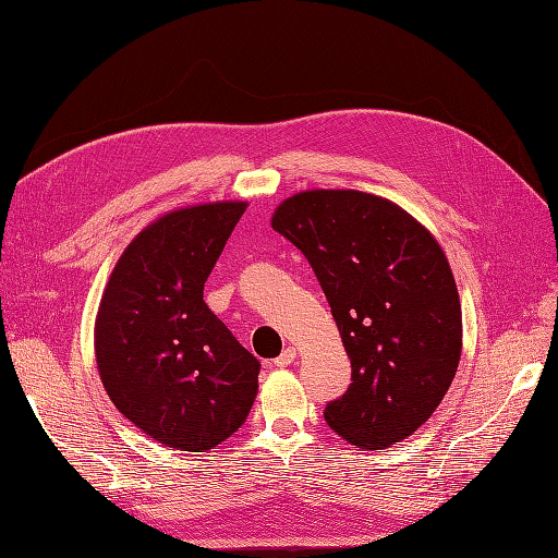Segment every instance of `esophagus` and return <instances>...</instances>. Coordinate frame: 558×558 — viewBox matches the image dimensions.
Masks as SVG:
<instances>
[{
    "label": "esophagus",
    "mask_w": 558,
    "mask_h": 558,
    "mask_svg": "<svg viewBox=\"0 0 558 558\" xmlns=\"http://www.w3.org/2000/svg\"><path fill=\"white\" fill-rule=\"evenodd\" d=\"M295 357H298L295 349H293V345H288V349H283V353H281L279 357H275V360L270 362V367H277V369H281V367H288V364L295 362Z\"/></svg>",
    "instance_id": "1"
}]
</instances>
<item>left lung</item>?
Masks as SVG:
<instances>
[{
    "label": "left lung",
    "mask_w": 558,
    "mask_h": 558,
    "mask_svg": "<svg viewBox=\"0 0 558 558\" xmlns=\"http://www.w3.org/2000/svg\"><path fill=\"white\" fill-rule=\"evenodd\" d=\"M272 228L310 260L351 357V386L325 422L364 450L399 444L432 417L462 355L444 248L407 209L353 189L286 198Z\"/></svg>",
    "instance_id": "obj_1"
}]
</instances>
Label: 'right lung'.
Listing matches in <instances>:
<instances>
[{"label":"right lung","mask_w":558,"mask_h":558,"mask_svg":"<svg viewBox=\"0 0 558 558\" xmlns=\"http://www.w3.org/2000/svg\"><path fill=\"white\" fill-rule=\"evenodd\" d=\"M246 203L175 209L131 240L94 325L96 367L118 411L168 448L205 452L254 407L260 362L203 300Z\"/></svg>","instance_id":"1"}]
</instances>
